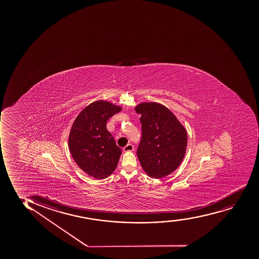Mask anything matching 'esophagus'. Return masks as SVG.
<instances>
[{"instance_id":"34e87169","label":"esophagus","mask_w":259,"mask_h":259,"mask_svg":"<svg viewBox=\"0 0 259 259\" xmlns=\"http://www.w3.org/2000/svg\"><path fill=\"white\" fill-rule=\"evenodd\" d=\"M134 150V146L132 144H128L123 148V152H131Z\"/></svg>"}]
</instances>
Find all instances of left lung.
I'll return each instance as SVG.
<instances>
[{"label": "left lung", "instance_id": "8db88e82", "mask_svg": "<svg viewBox=\"0 0 259 259\" xmlns=\"http://www.w3.org/2000/svg\"><path fill=\"white\" fill-rule=\"evenodd\" d=\"M141 114L142 140L137 157L151 178L168 176L180 166L188 146L184 125L163 104L143 102L135 107Z\"/></svg>", "mask_w": 259, "mask_h": 259}]
</instances>
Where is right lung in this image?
I'll return each mask as SVG.
<instances>
[{"instance_id":"right-lung-1","label":"right lung","mask_w":259,"mask_h":259,"mask_svg":"<svg viewBox=\"0 0 259 259\" xmlns=\"http://www.w3.org/2000/svg\"><path fill=\"white\" fill-rule=\"evenodd\" d=\"M122 109L105 100L93 102L71 125L68 137L71 156L82 171L97 180L107 178L115 171L122 154L106 128L108 119Z\"/></svg>"}]
</instances>
